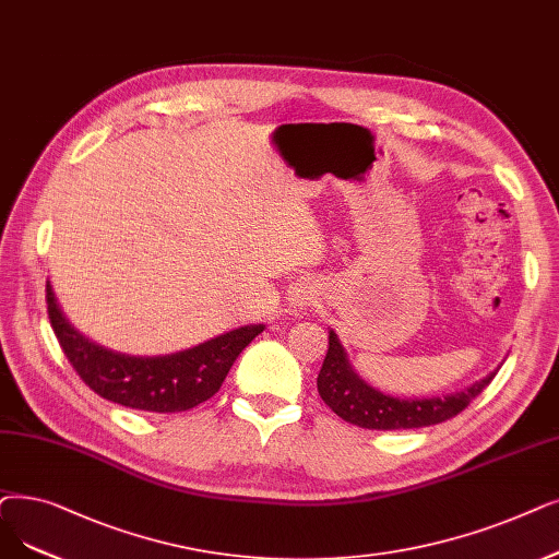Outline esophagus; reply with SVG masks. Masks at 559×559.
Returning a JSON list of instances; mask_svg holds the SVG:
<instances>
[{"label":"esophagus","instance_id":"1","mask_svg":"<svg viewBox=\"0 0 559 559\" xmlns=\"http://www.w3.org/2000/svg\"><path fill=\"white\" fill-rule=\"evenodd\" d=\"M312 304V297L310 295H306V293H299L295 299H293V306L301 312V310H306L308 306Z\"/></svg>","mask_w":559,"mask_h":559}]
</instances>
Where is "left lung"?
<instances>
[{
	"mask_svg": "<svg viewBox=\"0 0 559 559\" xmlns=\"http://www.w3.org/2000/svg\"><path fill=\"white\" fill-rule=\"evenodd\" d=\"M500 370V368H498ZM445 397H393L362 381L349 366L345 347L329 331V352L318 377V391L335 416L362 429H418L439 425L461 414L491 383L496 372Z\"/></svg>",
	"mask_w": 559,
	"mask_h": 559,
	"instance_id": "1",
	"label": "left lung"
}]
</instances>
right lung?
<instances>
[{
    "instance_id": "1",
    "label": "right lung",
    "mask_w": 559,
    "mask_h": 559,
    "mask_svg": "<svg viewBox=\"0 0 559 559\" xmlns=\"http://www.w3.org/2000/svg\"><path fill=\"white\" fill-rule=\"evenodd\" d=\"M47 314L72 370L100 397L151 414H178L210 400L219 391L235 358L262 333V324L239 326L207 343L166 356H128L75 331L63 318L52 285H45Z\"/></svg>"
}]
</instances>
